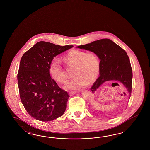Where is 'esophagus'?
Returning <instances> with one entry per match:
<instances>
[{
    "instance_id": "obj_1",
    "label": "esophagus",
    "mask_w": 150,
    "mask_h": 150,
    "mask_svg": "<svg viewBox=\"0 0 150 150\" xmlns=\"http://www.w3.org/2000/svg\"><path fill=\"white\" fill-rule=\"evenodd\" d=\"M78 92H79V91H71V92H69V94H70V95L72 96L74 95V94L77 93Z\"/></svg>"
}]
</instances>
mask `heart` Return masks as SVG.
<instances>
[{
	"instance_id": "heart-1",
	"label": "heart",
	"mask_w": 150,
	"mask_h": 150,
	"mask_svg": "<svg viewBox=\"0 0 150 150\" xmlns=\"http://www.w3.org/2000/svg\"><path fill=\"white\" fill-rule=\"evenodd\" d=\"M64 60L68 67L75 68L73 75L75 77L67 83V88L76 90L83 88L88 83L95 81L99 75L100 60L94 53L72 50L64 57ZM49 72L51 76L59 83H64L68 80L67 74L57 58H55L51 60Z\"/></svg>"
}]
</instances>
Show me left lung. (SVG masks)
Segmentation results:
<instances>
[{
	"label": "left lung",
	"mask_w": 150,
	"mask_h": 150,
	"mask_svg": "<svg viewBox=\"0 0 150 150\" xmlns=\"http://www.w3.org/2000/svg\"><path fill=\"white\" fill-rule=\"evenodd\" d=\"M77 48L92 52L100 59V76L90 88L92 93L105 82L118 81L127 88L130 99L132 94V71L129 57L123 48L107 38L79 45Z\"/></svg>",
	"instance_id": "left-lung-1"
}]
</instances>
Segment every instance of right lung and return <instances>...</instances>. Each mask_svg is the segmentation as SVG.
Returning a JSON list of instances; mask_svg holds the SVG:
<instances>
[{"instance_id": "add662e5", "label": "right lung", "mask_w": 150, "mask_h": 150, "mask_svg": "<svg viewBox=\"0 0 150 150\" xmlns=\"http://www.w3.org/2000/svg\"><path fill=\"white\" fill-rule=\"evenodd\" d=\"M73 47L41 41L21 59L18 73L20 99L27 113L37 120H53L66 109L70 96L51 78L49 67L54 57Z\"/></svg>"}]
</instances>
